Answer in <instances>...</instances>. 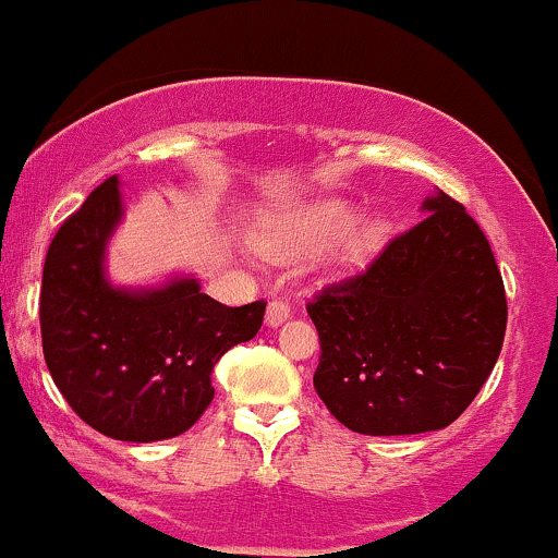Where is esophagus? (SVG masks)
<instances>
[{
	"label": "esophagus",
	"mask_w": 558,
	"mask_h": 558,
	"mask_svg": "<svg viewBox=\"0 0 558 558\" xmlns=\"http://www.w3.org/2000/svg\"><path fill=\"white\" fill-rule=\"evenodd\" d=\"M290 316H292L290 303H284V300H271V303H268V307H266V324L268 326L284 324V320Z\"/></svg>",
	"instance_id": "esophagus-1"
}]
</instances>
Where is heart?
Segmentation results:
<instances>
[{"label":"heart","instance_id":"heart-1","mask_svg":"<svg viewBox=\"0 0 558 558\" xmlns=\"http://www.w3.org/2000/svg\"><path fill=\"white\" fill-rule=\"evenodd\" d=\"M352 221V206L342 198H324L298 211L281 214L277 219L266 221L255 232V245L266 258L279 260V264H298V260L311 258L313 253L324 251ZM386 238L384 219H365L347 234L342 247H339L337 266L350 268L363 264L368 255L381 245Z\"/></svg>","mask_w":558,"mask_h":558}]
</instances>
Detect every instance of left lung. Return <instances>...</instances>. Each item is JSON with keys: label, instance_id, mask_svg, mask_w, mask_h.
<instances>
[{"label": "left lung", "instance_id": "left-lung-1", "mask_svg": "<svg viewBox=\"0 0 558 558\" xmlns=\"http://www.w3.org/2000/svg\"><path fill=\"white\" fill-rule=\"evenodd\" d=\"M423 211L363 274L307 303L320 339L313 386L355 434L447 428L499 360L507 292L486 234L441 190Z\"/></svg>", "mask_w": 558, "mask_h": 558}]
</instances>
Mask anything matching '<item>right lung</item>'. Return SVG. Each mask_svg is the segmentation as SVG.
<instances>
[{"mask_svg": "<svg viewBox=\"0 0 558 558\" xmlns=\"http://www.w3.org/2000/svg\"><path fill=\"white\" fill-rule=\"evenodd\" d=\"M120 219V180L109 177L51 240L38 305L44 360L83 423L148 444L185 434L206 412L214 365L258 333L266 303L227 307L195 279L111 287L104 253Z\"/></svg>", "mask_w": 558, "mask_h": 558, "instance_id": "1", "label": "right lung"}]
</instances>
